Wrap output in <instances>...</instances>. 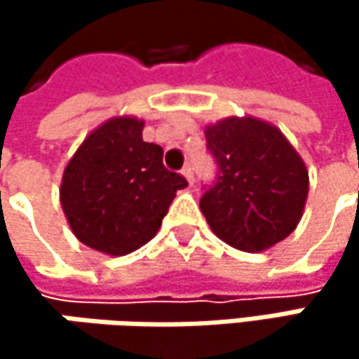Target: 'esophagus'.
Listing matches in <instances>:
<instances>
[{"label": "esophagus", "instance_id": "1", "mask_svg": "<svg viewBox=\"0 0 359 359\" xmlns=\"http://www.w3.org/2000/svg\"><path fill=\"white\" fill-rule=\"evenodd\" d=\"M182 177L187 179L189 184H193V170H191V166H184V168H182Z\"/></svg>", "mask_w": 359, "mask_h": 359}]
</instances>
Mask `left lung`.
<instances>
[{"instance_id":"8db88e82","label":"left lung","mask_w":359,"mask_h":359,"mask_svg":"<svg viewBox=\"0 0 359 359\" xmlns=\"http://www.w3.org/2000/svg\"><path fill=\"white\" fill-rule=\"evenodd\" d=\"M220 177L199 201L212 233L235 250L259 253L287 239L308 201L306 162L278 126L229 116L205 126Z\"/></svg>"}]
</instances>
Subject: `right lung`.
<instances>
[{
    "instance_id": "add662e5",
    "label": "right lung",
    "mask_w": 359,
    "mask_h": 359,
    "mask_svg": "<svg viewBox=\"0 0 359 359\" xmlns=\"http://www.w3.org/2000/svg\"><path fill=\"white\" fill-rule=\"evenodd\" d=\"M143 120L114 116L93 128L64 168L60 203L74 237L106 255H126L156 237L187 180L143 141Z\"/></svg>"
}]
</instances>
